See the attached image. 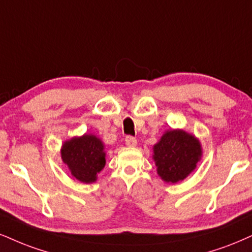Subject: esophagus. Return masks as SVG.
Returning a JSON list of instances; mask_svg holds the SVG:
<instances>
[{
    "label": "esophagus",
    "mask_w": 252,
    "mask_h": 252,
    "mask_svg": "<svg viewBox=\"0 0 252 252\" xmlns=\"http://www.w3.org/2000/svg\"><path fill=\"white\" fill-rule=\"evenodd\" d=\"M125 142L127 146H129V147H135L136 144H138V141H136V139L134 138V136H131V135L126 136Z\"/></svg>",
    "instance_id": "1"
}]
</instances>
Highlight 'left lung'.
Returning <instances> with one entry per match:
<instances>
[{"label":"left lung","mask_w":252,"mask_h":252,"mask_svg":"<svg viewBox=\"0 0 252 252\" xmlns=\"http://www.w3.org/2000/svg\"><path fill=\"white\" fill-rule=\"evenodd\" d=\"M153 159L158 174L163 181H182L196 168L201 160L202 147L196 136L183 129L164 132L153 147Z\"/></svg>","instance_id":"obj_1"}]
</instances>
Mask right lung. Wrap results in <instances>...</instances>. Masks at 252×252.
<instances>
[{"label": "right lung", "instance_id": "obj_1", "mask_svg": "<svg viewBox=\"0 0 252 252\" xmlns=\"http://www.w3.org/2000/svg\"><path fill=\"white\" fill-rule=\"evenodd\" d=\"M104 148V144L97 136L84 134L65 141L61 157L74 179L83 183H92L106 163Z\"/></svg>", "mask_w": 252, "mask_h": 252}]
</instances>
